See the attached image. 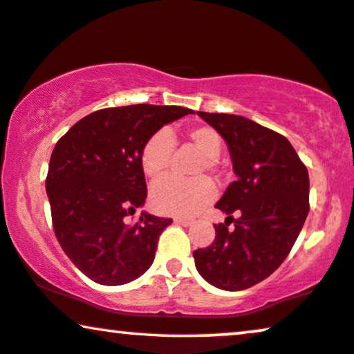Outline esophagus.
<instances>
[{
    "label": "esophagus",
    "instance_id": "obj_1",
    "mask_svg": "<svg viewBox=\"0 0 354 354\" xmlns=\"http://www.w3.org/2000/svg\"><path fill=\"white\" fill-rule=\"evenodd\" d=\"M174 221H176V223L183 225V226H189V225H192V220H191V218H183V216H176V218H174Z\"/></svg>",
    "mask_w": 354,
    "mask_h": 354
}]
</instances>
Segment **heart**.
Instances as JSON below:
<instances>
[{"instance_id":"heart-1","label":"heart","mask_w":354,"mask_h":354,"mask_svg":"<svg viewBox=\"0 0 354 354\" xmlns=\"http://www.w3.org/2000/svg\"><path fill=\"white\" fill-rule=\"evenodd\" d=\"M187 139L199 152L204 155L197 173L218 171V155L221 150V139L210 126H194L187 129ZM174 149V139L168 129H160L145 140L140 150V167L149 180H160L169 167ZM215 196V186L209 178L196 180H178L167 178L157 183L150 191V204L158 214L163 215H194L210 204Z\"/></svg>"}]
</instances>
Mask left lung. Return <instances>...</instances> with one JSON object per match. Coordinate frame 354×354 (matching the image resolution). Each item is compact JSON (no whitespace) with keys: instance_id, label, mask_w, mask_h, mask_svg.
Here are the masks:
<instances>
[{"instance_id":"left-lung-1","label":"left lung","mask_w":354,"mask_h":354,"mask_svg":"<svg viewBox=\"0 0 354 354\" xmlns=\"http://www.w3.org/2000/svg\"><path fill=\"white\" fill-rule=\"evenodd\" d=\"M197 115L225 139L238 178L215 205L228 216L214 225V243L192 252L196 268L220 290L251 288L281 266L303 228L309 214L308 168L288 139L252 120Z\"/></svg>"}]
</instances>
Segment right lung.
<instances>
[{"mask_svg": "<svg viewBox=\"0 0 354 354\" xmlns=\"http://www.w3.org/2000/svg\"><path fill=\"white\" fill-rule=\"evenodd\" d=\"M191 113L145 103L103 108L56 142L45 185L53 230L71 262L95 283H129L152 266L173 220L142 212L128 221L147 197L140 150L160 128Z\"/></svg>", "mask_w": 354, "mask_h": 354, "instance_id": "obj_1", "label": "right lung"}]
</instances>
